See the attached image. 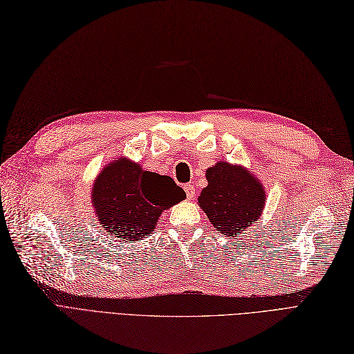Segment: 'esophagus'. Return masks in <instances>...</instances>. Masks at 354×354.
<instances>
[{
    "label": "esophagus",
    "instance_id": "obj_1",
    "mask_svg": "<svg viewBox=\"0 0 354 354\" xmlns=\"http://www.w3.org/2000/svg\"><path fill=\"white\" fill-rule=\"evenodd\" d=\"M184 189H185V192H187V198H188V200L196 197V188H194L192 184H187V185L184 187Z\"/></svg>",
    "mask_w": 354,
    "mask_h": 354
}]
</instances>
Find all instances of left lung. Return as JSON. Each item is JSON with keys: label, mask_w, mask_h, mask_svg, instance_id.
I'll return each instance as SVG.
<instances>
[{"label": "left lung", "mask_w": 354, "mask_h": 354, "mask_svg": "<svg viewBox=\"0 0 354 354\" xmlns=\"http://www.w3.org/2000/svg\"><path fill=\"white\" fill-rule=\"evenodd\" d=\"M207 187L198 204L212 225L227 236L241 234L256 223L263 210L266 194L257 178L243 166L226 162L206 170Z\"/></svg>", "instance_id": "1"}]
</instances>
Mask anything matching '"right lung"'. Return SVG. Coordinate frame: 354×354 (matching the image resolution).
Returning <instances> with one entry per match:
<instances>
[{"label":"right lung","mask_w":354,"mask_h":354,"mask_svg":"<svg viewBox=\"0 0 354 354\" xmlns=\"http://www.w3.org/2000/svg\"><path fill=\"white\" fill-rule=\"evenodd\" d=\"M185 197L170 176L148 172L124 157L101 170L91 194L100 225L124 241L151 234L163 210Z\"/></svg>","instance_id":"add662e5"}]
</instances>
